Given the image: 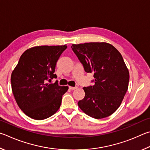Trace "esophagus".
Wrapping results in <instances>:
<instances>
[{
	"label": "esophagus",
	"mask_w": 150,
	"mask_h": 150,
	"mask_svg": "<svg viewBox=\"0 0 150 150\" xmlns=\"http://www.w3.org/2000/svg\"><path fill=\"white\" fill-rule=\"evenodd\" d=\"M69 89L71 90H76V89H77V87H72V86H69Z\"/></svg>",
	"instance_id": "34e87169"
}]
</instances>
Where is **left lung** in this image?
<instances>
[{"instance_id":"left-lung-1","label":"left lung","mask_w":150,"mask_h":150,"mask_svg":"<svg viewBox=\"0 0 150 150\" xmlns=\"http://www.w3.org/2000/svg\"><path fill=\"white\" fill-rule=\"evenodd\" d=\"M72 49L94 85L83 88L85 97L78 105L94 119L110 116L120 107L128 88L129 72L121 54L105 42L72 44Z\"/></svg>"}]
</instances>
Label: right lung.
<instances>
[{
  "label": "right lung",
  "instance_id": "1",
  "mask_svg": "<svg viewBox=\"0 0 150 150\" xmlns=\"http://www.w3.org/2000/svg\"><path fill=\"white\" fill-rule=\"evenodd\" d=\"M67 45L35 46L26 50L11 74L13 95L18 107L29 117L43 120L54 115L68 86L51 82L55 67Z\"/></svg>",
  "mask_w": 150,
  "mask_h": 150
}]
</instances>
